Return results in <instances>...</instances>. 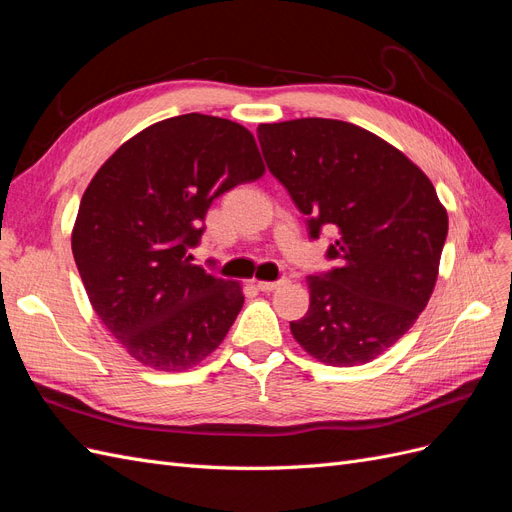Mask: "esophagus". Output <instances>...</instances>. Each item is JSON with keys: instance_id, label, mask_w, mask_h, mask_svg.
<instances>
[{"instance_id": "1", "label": "esophagus", "mask_w": 512, "mask_h": 512, "mask_svg": "<svg viewBox=\"0 0 512 512\" xmlns=\"http://www.w3.org/2000/svg\"><path fill=\"white\" fill-rule=\"evenodd\" d=\"M288 284H290L288 280H277V282H258L256 286H258L260 292H273V290L282 288V286H288Z\"/></svg>"}]
</instances>
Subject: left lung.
<instances>
[{
  "instance_id": "obj_1",
  "label": "left lung",
  "mask_w": 512,
  "mask_h": 512,
  "mask_svg": "<svg viewBox=\"0 0 512 512\" xmlns=\"http://www.w3.org/2000/svg\"><path fill=\"white\" fill-rule=\"evenodd\" d=\"M273 177L307 215L339 239V267L307 275L309 309L290 331L333 367L374 361L423 312L438 280L448 215L429 177L404 153L354 123L305 117L260 123Z\"/></svg>"
}]
</instances>
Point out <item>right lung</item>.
Listing matches in <instances>:
<instances>
[{
	"label": "right lung",
	"mask_w": 512,
	"mask_h": 512,
	"mask_svg": "<svg viewBox=\"0 0 512 512\" xmlns=\"http://www.w3.org/2000/svg\"><path fill=\"white\" fill-rule=\"evenodd\" d=\"M265 175L252 132L188 113L123 143L87 185L72 254L104 327L138 363L198 365L243 307L239 282L194 265L211 203Z\"/></svg>",
	"instance_id": "right-lung-1"
}]
</instances>
